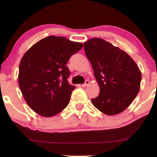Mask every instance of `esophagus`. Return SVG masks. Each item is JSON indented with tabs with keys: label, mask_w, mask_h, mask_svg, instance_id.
Masks as SVG:
<instances>
[{
	"label": "esophagus",
	"mask_w": 157,
	"mask_h": 157,
	"mask_svg": "<svg viewBox=\"0 0 157 157\" xmlns=\"http://www.w3.org/2000/svg\"><path fill=\"white\" fill-rule=\"evenodd\" d=\"M89 83H90L89 81V80H86V81H85V83H83V84H82V87H86V86H88V85L89 84Z\"/></svg>",
	"instance_id": "esophagus-1"
}]
</instances>
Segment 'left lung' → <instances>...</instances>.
I'll return each instance as SVG.
<instances>
[{
	"instance_id": "obj_1",
	"label": "left lung",
	"mask_w": 157,
	"mask_h": 157,
	"mask_svg": "<svg viewBox=\"0 0 157 157\" xmlns=\"http://www.w3.org/2000/svg\"><path fill=\"white\" fill-rule=\"evenodd\" d=\"M86 56L93 68L100 88L91 102L106 115L125 110L140 89L141 74L135 61L119 47L98 38L84 43Z\"/></svg>"
}]
</instances>
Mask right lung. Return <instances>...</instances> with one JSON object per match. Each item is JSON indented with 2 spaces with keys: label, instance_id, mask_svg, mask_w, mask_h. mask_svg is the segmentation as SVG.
Returning a JSON list of instances; mask_svg holds the SVG:
<instances>
[{
  "label": "right lung",
  "instance_id": "1",
  "mask_svg": "<svg viewBox=\"0 0 157 157\" xmlns=\"http://www.w3.org/2000/svg\"><path fill=\"white\" fill-rule=\"evenodd\" d=\"M81 43L49 36L28 50L20 62L18 83L32 110L51 117L68 106L76 87L69 84L68 60L83 48Z\"/></svg>",
  "mask_w": 157,
  "mask_h": 157
}]
</instances>
